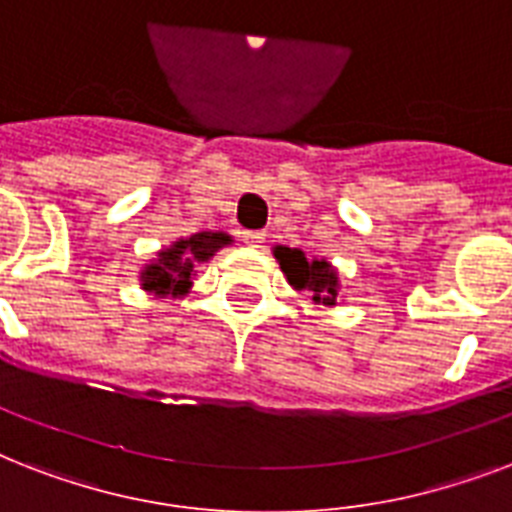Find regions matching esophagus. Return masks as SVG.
<instances>
[{"mask_svg":"<svg viewBox=\"0 0 512 512\" xmlns=\"http://www.w3.org/2000/svg\"><path fill=\"white\" fill-rule=\"evenodd\" d=\"M241 239H244V244L247 247H263V241H265V233L263 231H244L241 233Z\"/></svg>","mask_w":512,"mask_h":512,"instance_id":"34e87169","label":"esophagus"}]
</instances>
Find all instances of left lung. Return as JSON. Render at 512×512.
<instances>
[{
    "instance_id": "8db88e82",
    "label": "left lung",
    "mask_w": 512,
    "mask_h": 512,
    "mask_svg": "<svg viewBox=\"0 0 512 512\" xmlns=\"http://www.w3.org/2000/svg\"><path fill=\"white\" fill-rule=\"evenodd\" d=\"M273 257L279 260L281 273L287 276L289 287L308 292L316 305H337L340 295V276L327 257H305L303 249L273 247Z\"/></svg>"
}]
</instances>
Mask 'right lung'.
<instances>
[{"label":"right lung","mask_w":512,"mask_h":512,"mask_svg":"<svg viewBox=\"0 0 512 512\" xmlns=\"http://www.w3.org/2000/svg\"><path fill=\"white\" fill-rule=\"evenodd\" d=\"M233 244V236L223 231H199L172 241L156 252L151 263L140 271V289L154 297H185L193 287V276L201 263H209L215 252Z\"/></svg>","instance_id":"add662e5"}]
</instances>
